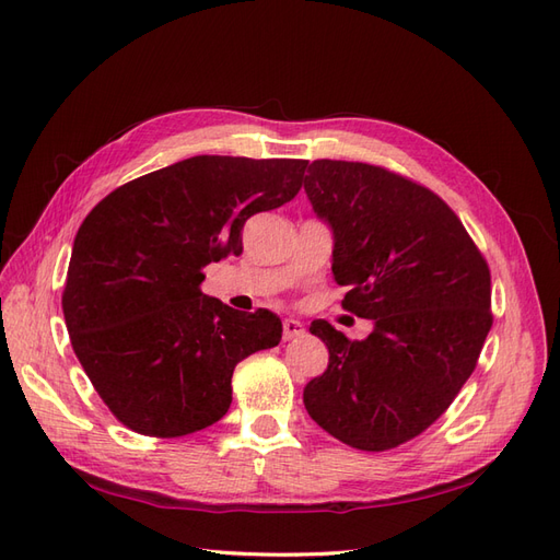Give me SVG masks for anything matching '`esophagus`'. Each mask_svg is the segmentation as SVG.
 Returning a JSON list of instances; mask_svg holds the SVG:
<instances>
[{
  "instance_id": "1",
  "label": "esophagus",
  "mask_w": 560,
  "mask_h": 560,
  "mask_svg": "<svg viewBox=\"0 0 560 560\" xmlns=\"http://www.w3.org/2000/svg\"><path fill=\"white\" fill-rule=\"evenodd\" d=\"M303 334H306V329H303V325L299 319H284L282 322V338L284 341H292V338H301Z\"/></svg>"
}]
</instances>
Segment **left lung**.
Masks as SVG:
<instances>
[{
  "label": "left lung",
  "mask_w": 560,
  "mask_h": 560,
  "mask_svg": "<svg viewBox=\"0 0 560 560\" xmlns=\"http://www.w3.org/2000/svg\"><path fill=\"white\" fill-rule=\"evenodd\" d=\"M303 186L334 229L343 308L376 325L350 341L327 319L313 322L329 366L303 404L338 442L397 448L425 432L477 369L493 325L488 264L442 198L387 167L319 159Z\"/></svg>",
  "instance_id": "1"
}]
</instances>
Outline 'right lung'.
Listing matches in <instances>:
<instances>
[{"instance_id": "right-lung-1", "label": "right lung", "mask_w": 560, "mask_h": 560, "mask_svg": "<svg viewBox=\"0 0 560 560\" xmlns=\"http://www.w3.org/2000/svg\"><path fill=\"white\" fill-rule=\"evenodd\" d=\"M308 161L194 156L118 186L83 219L62 290L65 325L95 393L144 436L206 430L231 406L233 369L282 322L200 292L210 261L243 254L252 214L290 202Z\"/></svg>"}]
</instances>
